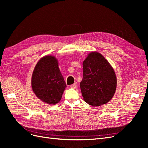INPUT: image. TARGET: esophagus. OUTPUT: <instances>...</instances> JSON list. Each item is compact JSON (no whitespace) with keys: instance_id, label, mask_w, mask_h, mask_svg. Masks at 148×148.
Wrapping results in <instances>:
<instances>
[{"instance_id":"esophagus-1","label":"esophagus","mask_w":148,"mask_h":148,"mask_svg":"<svg viewBox=\"0 0 148 148\" xmlns=\"http://www.w3.org/2000/svg\"><path fill=\"white\" fill-rule=\"evenodd\" d=\"M70 87H71V88H73V89L77 88V87H78L77 83H75L72 84H71V85H70Z\"/></svg>"}]
</instances>
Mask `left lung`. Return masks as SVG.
Returning a JSON list of instances; mask_svg holds the SVG:
<instances>
[{
  "label": "left lung",
  "instance_id": "left-lung-1",
  "mask_svg": "<svg viewBox=\"0 0 148 148\" xmlns=\"http://www.w3.org/2000/svg\"><path fill=\"white\" fill-rule=\"evenodd\" d=\"M83 67L80 88L84 101L92 106L108 102L117 86L114 70L108 61L100 53L94 52L83 61Z\"/></svg>",
  "mask_w": 148,
  "mask_h": 148
}]
</instances>
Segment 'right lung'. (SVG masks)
I'll list each match as a JSON object with an SVG mask.
<instances>
[{
    "label": "right lung",
    "instance_id": "1",
    "mask_svg": "<svg viewBox=\"0 0 148 148\" xmlns=\"http://www.w3.org/2000/svg\"><path fill=\"white\" fill-rule=\"evenodd\" d=\"M32 88L39 99L49 104L61 99L66 84L55 57L46 56L38 62L31 79Z\"/></svg>",
    "mask_w": 148,
    "mask_h": 148
}]
</instances>
